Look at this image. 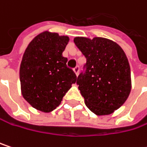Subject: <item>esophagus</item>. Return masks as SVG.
<instances>
[{
  "mask_svg": "<svg viewBox=\"0 0 147 147\" xmlns=\"http://www.w3.org/2000/svg\"><path fill=\"white\" fill-rule=\"evenodd\" d=\"M79 69H80V68H79V66H76V68H74V69H73L74 73L76 74V76L78 75V72H79Z\"/></svg>",
  "mask_w": 147,
  "mask_h": 147,
  "instance_id": "1",
  "label": "esophagus"
}]
</instances>
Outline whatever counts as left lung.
Returning <instances> with one entry per match:
<instances>
[{
	"instance_id": "obj_1",
	"label": "left lung",
	"mask_w": 147,
	"mask_h": 147,
	"mask_svg": "<svg viewBox=\"0 0 147 147\" xmlns=\"http://www.w3.org/2000/svg\"><path fill=\"white\" fill-rule=\"evenodd\" d=\"M74 43L87 59L86 73L79 75L76 81L87 107L99 116L113 113L131 91L125 53L117 43L101 37H76Z\"/></svg>"
}]
</instances>
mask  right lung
Returning <instances> with one entry per match:
<instances>
[{
	"label": "right lung",
	"instance_id": "add662e5",
	"mask_svg": "<svg viewBox=\"0 0 147 147\" xmlns=\"http://www.w3.org/2000/svg\"><path fill=\"white\" fill-rule=\"evenodd\" d=\"M68 36L45 31L28 44L20 65L21 92L33 108L49 113L76 82V76L66 66L63 57Z\"/></svg>",
	"mask_w": 147,
	"mask_h": 147
}]
</instances>
